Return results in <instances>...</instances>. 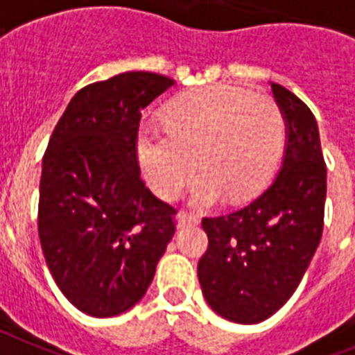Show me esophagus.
Returning a JSON list of instances; mask_svg holds the SVG:
<instances>
[{
	"mask_svg": "<svg viewBox=\"0 0 355 355\" xmlns=\"http://www.w3.org/2000/svg\"><path fill=\"white\" fill-rule=\"evenodd\" d=\"M177 223H178V227H184V225H198L200 216L193 214V212L182 211L177 214Z\"/></svg>",
	"mask_w": 355,
	"mask_h": 355,
	"instance_id": "1",
	"label": "esophagus"
}]
</instances>
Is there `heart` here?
<instances>
[{
  "mask_svg": "<svg viewBox=\"0 0 355 355\" xmlns=\"http://www.w3.org/2000/svg\"><path fill=\"white\" fill-rule=\"evenodd\" d=\"M166 130L141 128L137 157L160 198H177L198 169L193 200L211 205L223 195L232 202L254 198L279 162L282 118L266 96L229 85L184 92L168 105Z\"/></svg>",
  "mask_w": 355,
  "mask_h": 355,
  "instance_id": "1",
  "label": "heart"
}]
</instances>
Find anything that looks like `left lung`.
Masks as SVG:
<instances>
[{
  "label": "left lung",
  "instance_id": "obj_1",
  "mask_svg": "<svg viewBox=\"0 0 355 355\" xmlns=\"http://www.w3.org/2000/svg\"><path fill=\"white\" fill-rule=\"evenodd\" d=\"M271 91L288 126L282 169L246 207L202 220L209 237L198 263L203 297L220 316L246 325L289 300L323 232L327 166L318 125L291 91L279 84Z\"/></svg>",
  "mask_w": 355,
  "mask_h": 355
}]
</instances>
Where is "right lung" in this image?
Segmentation results:
<instances>
[{
	"label": "right lung",
	"instance_id": "obj_1",
	"mask_svg": "<svg viewBox=\"0 0 355 355\" xmlns=\"http://www.w3.org/2000/svg\"><path fill=\"white\" fill-rule=\"evenodd\" d=\"M175 82L130 71L76 92L42 157L39 239L55 282L82 313L134 307L175 234L177 209L141 178V112Z\"/></svg>",
	"mask_w": 355,
	"mask_h": 355
}]
</instances>
